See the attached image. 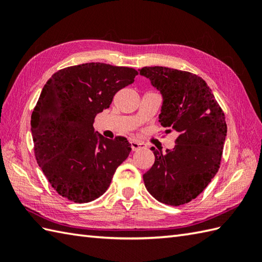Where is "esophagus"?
Returning <instances> with one entry per match:
<instances>
[{
	"mask_svg": "<svg viewBox=\"0 0 262 262\" xmlns=\"http://www.w3.org/2000/svg\"><path fill=\"white\" fill-rule=\"evenodd\" d=\"M130 146H132L133 151H137V149L144 147V144L141 143V142H138V141H132L130 142Z\"/></svg>",
	"mask_w": 262,
	"mask_h": 262,
	"instance_id": "esophagus-1",
	"label": "esophagus"
}]
</instances>
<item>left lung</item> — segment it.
<instances>
[{"label": "left lung", "instance_id": "8db88e82", "mask_svg": "<svg viewBox=\"0 0 262 262\" xmlns=\"http://www.w3.org/2000/svg\"><path fill=\"white\" fill-rule=\"evenodd\" d=\"M147 77L162 94L159 121L178 137L173 149H151L155 162L143 176L147 191L159 202L180 206L191 202L220 169L226 121L223 110L202 77L163 66H146Z\"/></svg>", "mask_w": 262, "mask_h": 262}]
</instances>
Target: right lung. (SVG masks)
<instances>
[{
	"label": "right lung",
	"mask_w": 262,
	"mask_h": 262,
	"mask_svg": "<svg viewBox=\"0 0 262 262\" xmlns=\"http://www.w3.org/2000/svg\"><path fill=\"white\" fill-rule=\"evenodd\" d=\"M137 74L124 66L86 63L59 70L42 88L31 115L35 157L62 197L74 203L97 199L128 158L127 138H104L93 122Z\"/></svg>",
	"instance_id": "right-lung-1"
}]
</instances>
